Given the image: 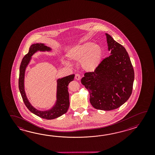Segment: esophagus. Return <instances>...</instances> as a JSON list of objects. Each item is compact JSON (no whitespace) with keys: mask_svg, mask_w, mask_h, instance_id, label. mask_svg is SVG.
Instances as JSON below:
<instances>
[{"mask_svg":"<svg viewBox=\"0 0 155 155\" xmlns=\"http://www.w3.org/2000/svg\"><path fill=\"white\" fill-rule=\"evenodd\" d=\"M75 78L77 80H80L81 79V76H80V75H79V74H76L75 76Z\"/></svg>","mask_w":155,"mask_h":155,"instance_id":"esophagus-1","label":"esophagus"}]
</instances>
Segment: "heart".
Returning a JSON list of instances; mask_svg holds the SVG:
<instances>
[{
    "instance_id": "b5f03b06",
    "label": "heart",
    "mask_w": 155,
    "mask_h": 155,
    "mask_svg": "<svg viewBox=\"0 0 155 155\" xmlns=\"http://www.w3.org/2000/svg\"><path fill=\"white\" fill-rule=\"evenodd\" d=\"M103 54V49L100 44L86 42L70 48L66 56L71 61L80 62V66L84 70L92 72L100 65ZM62 62L64 65H70V63L66 60H63Z\"/></svg>"
}]
</instances>
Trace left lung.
Returning <instances> with one entry per match:
<instances>
[{"mask_svg":"<svg viewBox=\"0 0 155 155\" xmlns=\"http://www.w3.org/2000/svg\"><path fill=\"white\" fill-rule=\"evenodd\" d=\"M110 56L94 71L86 73L81 84L88 90L90 101L98 110L110 111L123 105L131 95L134 70L124 46L105 33Z\"/></svg>","mask_w":155,"mask_h":155,"instance_id":"8db88e82","label":"left lung"}]
</instances>
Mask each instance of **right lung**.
Here are the masks:
<instances>
[{
	"label": "right lung",
	"mask_w": 155,
	"mask_h": 155,
	"mask_svg": "<svg viewBox=\"0 0 155 155\" xmlns=\"http://www.w3.org/2000/svg\"><path fill=\"white\" fill-rule=\"evenodd\" d=\"M52 48L45 44L37 43L30 47L28 53L25 55L21 61L19 69V89L24 102L30 112L43 119L52 120L56 119L65 114L69 107V94L68 92V85L74 80L75 75L59 78L56 80V100L51 109L46 110H40L34 107L28 99L25 91V74L26 68L29 64L33 55L38 52H50Z\"/></svg>",
	"instance_id": "right-lung-1"
}]
</instances>
